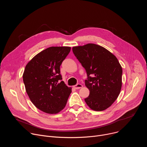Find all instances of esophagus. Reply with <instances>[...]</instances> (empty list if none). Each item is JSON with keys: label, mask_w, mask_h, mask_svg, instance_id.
<instances>
[{"label": "esophagus", "mask_w": 147, "mask_h": 147, "mask_svg": "<svg viewBox=\"0 0 147 147\" xmlns=\"http://www.w3.org/2000/svg\"><path fill=\"white\" fill-rule=\"evenodd\" d=\"M73 87H74L75 89H77H77H80V88H82V85L81 84H77V85L73 86Z\"/></svg>", "instance_id": "obj_1"}]
</instances>
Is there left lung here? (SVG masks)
Instances as JSON below:
<instances>
[{
    "label": "left lung",
    "instance_id": "obj_1",
    "mask_svg": "<svg viewBox=\"0 0 147 147\" xmlns=\"http://www.w3.org/2000/svg\"><path fill=\"white\" fill-rule=\"evenodd\" d=\"M75 56L86 70L85 85L90 90L85 99L95 111L110 107L117 98L122 85V68L116 57L105 48L88 44L72 48Z\"/></svg>",
    "mask_w": 147,
    "mask_h": 147
}]
</instances>
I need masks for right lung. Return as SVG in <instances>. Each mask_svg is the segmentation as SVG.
I'll use <instances>...</instances> for the list:
<instances>
[{
  "mask_svg": "<svg viewBox=\"0 0 147 147\" xmlns=\"http://www.w3.org/2000/svg\"><path fill=\"white\" fill-rule=\"evenodd\" d=\"M69 47H52L35 55L26 65L23 78L26 92L39 110L56 114L63 109L71 92L62 80L60 66Z\"/></svg>",
  "mask_w": 147,
  "mask_h": 147,
  "instance_id": "add662e5",
  "label": "right lung"
}]
</instances>
